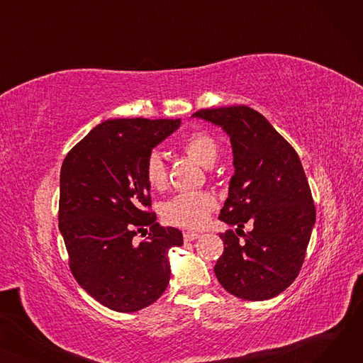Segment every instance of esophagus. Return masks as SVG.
Wrapping results in <instances>:
<instances>
[{
    "label": "esophagus",
    "instance_id": "obj_1",
    "mask_svg": "<svg viewBox=\"0 0 363 363\" xmlns=\"http://www.w3.org/2000/svg\"><path fill=\"white\" fill-rule=\"evenodd\" d=\"M196 238H199L197 233H193V231H185L184 233V241H194Z\"/></svg>",
    "mask_w": 363,
    "mask_h": 363
}]
</instances>
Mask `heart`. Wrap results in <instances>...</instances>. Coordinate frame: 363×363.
I'll return each instance as SVG.
<instances>
[{"label":"heart","mask_w":363,"mask_h":363,"mask_svg":"<svg viewBox=\"0 0 363 363\" xmlns=\"http://www.w3.org/2000/svg\"><path fill=\"white\" fill-rule=\"evenodd\" d=\"M179 147L204 167H211L216 162L218 143L206 130L188 132L179 140ZM144 177L155 189L166 185V166L157 150L148 152L144 162ZM215 204V197L207 193H181L164 203L162 213L167 223L196 230L207 220Z\"/></svg>","instance_id":"b5f03b06"}]
</instances>
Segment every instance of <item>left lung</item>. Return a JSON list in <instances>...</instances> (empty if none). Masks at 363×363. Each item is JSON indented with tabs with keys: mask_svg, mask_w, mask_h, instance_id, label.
Instances as JSON below:
<instances>
[{
	"mask_svg": "<svg viewBox=\"0 0 363 363\" xmlns=\"http://www.w3.org/2000/svg\"><path fill=\"white\" fill-rule=\"evenodd\" d=\"M194 116L222 126L231 138L235 174L219 219L254 230L240 240L220 234L215 264L222 287L244 300H268L297 278L316 219L311 186L296 150L263 114L247 106L203 108Z\"/></svg>",
	"mask_w": 363,
	"mask_h": 363,
	"instance_id": "8db88e82",
	"label": "left lung"
}]
</instances>
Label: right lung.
Instances as JSON below:
<instances>
[{
  "label": "right lung",
  "instance_id": "add662e5",
  "mask_svg": "<svg viewBox=\"0 0 363 363\" xmlns=\"http://www.w3.org/2000/svg\"><path fill=\"white\" fill-rule=\"evenodd\" d=\"M179 123L104 121L63 160L59 228L69 268L81 287L111 311H141L169 284L167 252L182 245V233L156 222L144 162ZM140 232L147 238L137 243L133 238Z\"/></svg>",
  "mask_w": 363,
  "mask_h": 363
}]
</instances>
